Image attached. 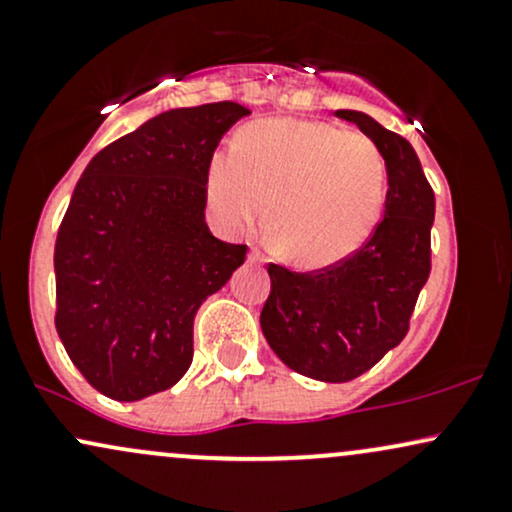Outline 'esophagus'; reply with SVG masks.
I'll return each mask as SVG.
<instances>
[{"label": "esophagus", "mask_w": 512, "mask_h": 512, "mask_svg": "<svg viewBox=\"0 0 512 512\" xmlns=\"http://www.w3.org/2000/svg\"><path fill=\"white\" fill-rule=\"evenodd\" d=\"M248 260H250V262H262L260 250H257V248H250V252H248Z\"/></svg>", "instance_id": "obj_1"}]
</instances>
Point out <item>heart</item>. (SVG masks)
<instances>
[{
  "instance_id": "1",
  "label": "heart",
  "mask_w": 512,
  "mask_h": 512,
  "mask_svg": "<svg viewBox=\"0 0 512 512\" xmlns=\"http://www.w3.org/2000/svg\"><path fill=\"white\" fill-rule=\"evenodd\" d=\"M209 204L228 228L260 221L298 267L354 255L378 226L385 161L366 134L315 120L252 122L209 166Z\"/></svg>"
}]
</instances>
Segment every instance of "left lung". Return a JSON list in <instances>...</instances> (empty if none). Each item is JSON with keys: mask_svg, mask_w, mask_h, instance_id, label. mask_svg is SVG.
I'll list each match as a JSON object with an SVG mask.
<instances>
[{"mask_svg": "<svg viewBox=\"0 0 512 512\" xmlns=\"http://www.w3.org/2000/svg\"><path fill=\"white\" fill-rule=\"evenodd\" d=\"M337 117L354 122L385 158L383 221L354 255L330 267L291 272L269 264L272 293L260 315L274 354L322 383L358 378L409 332L431 274L436 216V197L407 139L358 110H337Z\"/></svg>", "mask_w": 512, "mask_h": 512, "instance_id": "obj_1", "label": "left lung"}]
</instances>
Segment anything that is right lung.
Listing matches in <instances>:
<instances>
[{
  "mask_svg": "<svg viewBox=\"0 0 512 512\" xmlns=\"http://www.w3.org/2000/svg\"><path fill=\"white\" fill-rule=\"evenodd\" d=\"M245 105L175 108L115 139L76 182L55 243V327L88 385L117 402L173 387L195 315L245 262L211 236L209 166Z\"/></svg>",
  "mask_w": 512,
  "mask_h": 512,
  "instance_id": "obj_1",
  "label": "right lung"
}]
</instances>
